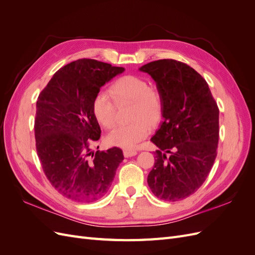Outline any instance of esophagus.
Here are the masks:
<instances>
[{"mask_svg": "<svg viewBox=\"0 0 255 255\" xmlns=\"http://www.w3.org/2000/svg\"><path fill=\"white\" fill-rule=\"evenodd\" d=\"M123 154H125L126 157H132V156H135L137 154V151H132V150H125L123 151Z\"/></svg>", "mask_w": 255, "mask_h": 255, "instance_id": "34e87169", "label": "esophagus"}]
</instances>
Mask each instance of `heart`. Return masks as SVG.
<instances>
[{"instance_id":"1","label":"heart","mask_w":255,"mask_h":255,"mask_svg":"<svg viewBox=\"0 0 255 255\" xmlns=\"http://www.w3.org/2000/svg\"><path fill=\"white\" fill-rule=\"evenodd\" d=\"M106 92H99L92 107L98 122L105 128H113L117 122V104H132L128 126L119 127L107 135V142L122 149H134L149 134L150 127L156 126L161 118V98L159 92L149 86L140 76L126 75L116 81ZM116 103L115 104L113 101Z\"/></svg>"}]
</instances>
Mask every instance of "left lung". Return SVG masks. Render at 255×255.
Returning <instances> with one entry per match:
<instances>
[{"label": "left lung", "instance_id": "1", "mask_svg": "<svg viewBox=\"0 0 255 255\" xmlns=\"http://www.w3.org/2000/svg\"><path fill=\"white\" fill-rule=\"evenodd\" d=\"M156 83L163 121L151 138L158 150L148 175L151 191L164 201H179L197 191L217 156L219 110L206 81L174 59L143 65Z\"/></svg>", "mask_w": 255, "mask_h": 255}]
</instances>
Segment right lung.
Instances as JSON below:
<instances>
[{"mask_svg":"<svg viewBox=\"0 0 255 255\" xmlns=\"http://www.w3.org/2000/svg\"><path fill=\"white\" fill-rule=\"evenodd\" d=\"M125 70L95 59H78L55 72L38 97V157L52 186L73 201L89 203L103 198L125 158L116 146L96 154L89 149V140L101 136L94 99Z\"/></svg>","mask_w":255,"mask_h":255,"instance_id":"right-lung-1","label":"right lung"}]
</instances>
